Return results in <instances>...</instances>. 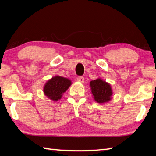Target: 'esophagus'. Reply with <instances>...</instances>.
I'll return each instance as SVG.
<instances>
[{"instance_id": "1", "label": "esophagus", "mask_w": 156, "mask_h": 156, "mask_svg": "<svg viewBox=\"0 0 156 156\" xmlns=\"http://www.w3.org/2000/svg\"><path fill=\"white\" fill-rule=\"evenodd\" d=\"M76 81H79V82L83 83L84 82V77H83V76H78V77L76 78Z\"/></svg>"}]
</instances>
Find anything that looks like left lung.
I'll return each instance as SVG.
<instances>
[{"label":"left lung","instance_id":"1","mask_svg":"<svg viewBox=\"0 0 156 156\" xmlns=\"http://www.w3.org/2000/svg\"><path fill=\"white\" fill-rule=\"evenodd\" d=\"M90 86L91 93L97 102L104 103L111 100V96L113 93L109 83L100 79H98L90 81Z\"/></svg>","mask_w":156,"mask_h":156}]
</instances>
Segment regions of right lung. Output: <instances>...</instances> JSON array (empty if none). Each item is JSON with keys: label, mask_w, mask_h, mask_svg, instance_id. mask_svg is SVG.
<instances>
[{"label": "right lung", "mask_w": 156, "mask_h": 156, "mask_svg": "<svg viewBox=\"0 0 156 156\" xmlns=\"http://www.w3.org/2000/svg\"><path fill=\"white\" fill-rule=\"evenodd\" d=\"M71 81L68 79L56 76L49 80L44 85V93L45 95L54 101L61 99L63 93L71 85Z\"/></svg>", "instance_id": "add662e5"}]
</instances>
